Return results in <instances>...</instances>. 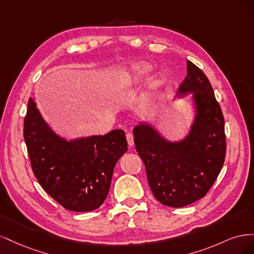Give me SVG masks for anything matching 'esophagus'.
<instances>
[{
    "label": "esophagus",
    "mask_w": 254,
    "mask_h": 254,
    "mask_svg": "<svg viewBox=\"0 0 254 254\" xmlns=\"http://www.w3.org/2000/svg\"><path fill=\"white\" fill-rule=\"evenodd\" d=\"M126 139H127V142H128V145L129 146H133L134 144V141H133V135L131 133H126Z\"/></svg>",
    "instance_id": "obj_1"
}]
</instances>
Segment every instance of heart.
I'll use <instances>...</instances> for the list:
<instances>
[{"label": "heart", "mask_w": 254, "mask_h": 254, "mask_svg": "<svg viewBox=\"0 0 254 254\" xmlns=\"http://www.w3.org/2000/svg\"><path fill=\"white\" fill-rule=\"evenodd\" d=\"M151 71V66L147 64L140 63L132 65L129 68V71L126 73V75L121 79V86L123 88H128L134 86V84L143 81L146 76H147ZM157 86H160L162 83V79H157L155 81Z\"/></svg>", "instance_id": "obj_1"}]
</instances>
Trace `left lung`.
Returning a JSON list of instances; mask_svg holds the SVG:
<instances>
[{
    "label": "left lung",
    "mask_w": 254,
    "mask_h": 254,
    "mask_svg": "<svg viewBox=\"0 0 254 254\" xmlns=\"http://www.w3.org/2000/svg\"><path fill=\"white\" fill-rule=\"evenodd\" d=\"M188 75L180 94L194 92L197 118L186 140L167 143L150 127L133 130L135 149L145 164L153 196L164 205L182 207L204 197L226 158L225 119L205 74L187 61Z\"/></svg>",
    "instance_id": "8db88e82"
}]
</instances>
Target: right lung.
<instances>
[{
    "label": "right lung",
    "instance_id": "1",
    "mask_svg": "<svg viewBox=\"0 0 254 254\" xmlns=\"http://www.w3.org/2000/svg\"><path fill=\"white\" fill-rule=\"evenodd\" d=\"M23 135L33 173L54 200L75 212L103 204L114 166L127 151L123 130L66 142L48 127L29 98Z\"/></svg>",
    "mask_w": 254,
    "mask_h": 254
}]
</instances>
